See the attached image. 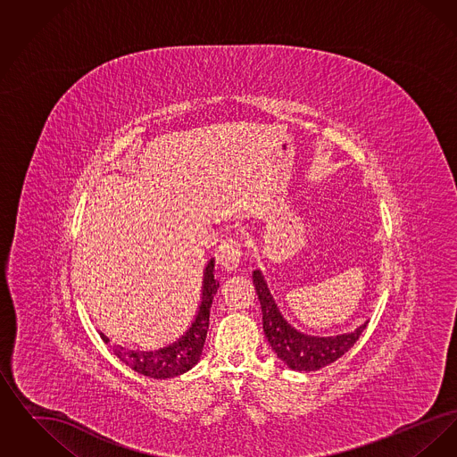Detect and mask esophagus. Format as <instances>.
<instances>
[{
    "mask_svg": "<svg viewBox=\"0 0 457 457\" xmlns=\"http://www.w3.org/2000/svg\"><path fill=\"white\" fill-rule=\"evenodd\" d=\"M239 259H241V245L237 239H226L219 245L216 250V262L222 269L233 270L238 267Z\"/></svg>",
    "mask_w": 457,
    "mask_h": 457,
    "instance_id": "1",
    "label": "esophagus"
}]
</instances>
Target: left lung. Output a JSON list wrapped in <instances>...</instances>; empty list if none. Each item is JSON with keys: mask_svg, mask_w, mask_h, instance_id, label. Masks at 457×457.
<instances>
[{"mask_svg": "<svg viewBox=\"0 0 457 457\" xmlns=\"http://www.w3.org/2000/svg\"><path fill=\"white\" fill-rule=\"evenodd\" d=\"M253 284L261 302L265 337L276 351L278 358H281L291 370L313 371L324 369L348 353L360 339L361 332L367 328V324H363L348 334L330 337L308 336L286 322L261 270H253Z\"/></svg>", "mask_w": 457, "mask_h": 457, "instance_id": "8db88e82", "label": "left lung"}]
</instances>
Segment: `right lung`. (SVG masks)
<instances>
[{
  "label": "right lung",
  "instance_id": "1",
  "mask_svg": "<svg viewBox=\"0 0 457 457\" xmlns=\"http://www.w3.org/2000/svg\"><path fill=\"white\" fill-rule=\"evenodd\" d=\"M219 281L214 278V259L209 261L204 270V284H202V302L198 306L195 320L190 328L173 345L155 351H135V349L112 346L114 354L131 370L142 373L151 378H173L190 369H194L202 349L205 345L207 328H209V315L212 300L218 293ZM103 341L108 345L109 339L99 332Z\"/></svg>",
  "mask_w": 457,
  "mask_h": 457
}]
</instances>
